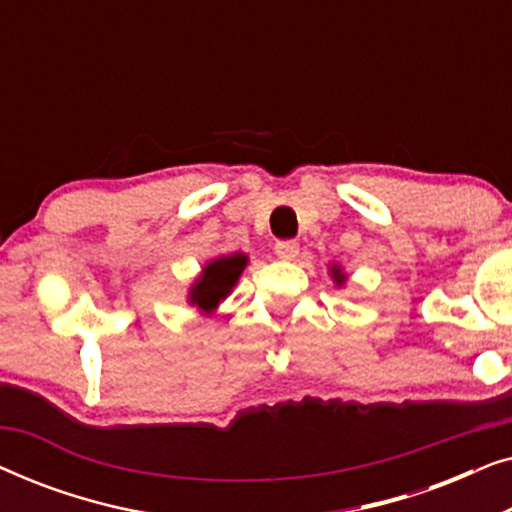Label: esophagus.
Instances as JSON below:
<instances>
[{
  "mask_svg": "<svg viewBox=\"0 0 512 512\" xmlns=\"http://www.w3.org/2000/svg\"><path fill=\"white\" fill-rule=\"evenodd\" d=\"M300 244L296 240H279L275 244V254L282 258V261H293L298 256Z\"/></svg>",
  "mask_w": 512,
  "mask_h": 512,
  "instance_id": "esophagus-1",
  "label": "esophagus"
}]
</instances>
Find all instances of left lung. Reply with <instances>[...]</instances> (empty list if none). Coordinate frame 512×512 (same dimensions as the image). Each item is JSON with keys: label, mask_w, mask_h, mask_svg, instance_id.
Masks as SVG:
<instances>
[{"label": "left lung", "mask_w": 512, "mask_h": 512, "mask_svg": "<svg viewBox=\"0 0 512 512\" xmlns=\"http://www.w3.org/2000/svg\"><path fill=\"white\" fill-rule=\"evenodd\" d=\"M333 277H335V282H338V284L345 282V275H340V270H333Z\"/></svg>", "instance_id": "obj_1"}]
</instances>
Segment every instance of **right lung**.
Instances as JSON below:
<instances>
[{
	"label": "right lung",
	"mask_w": 512,
	"mask_h": 512,
	"mask_svg": "<svg viewBox=\"0 0 512 512\" xmlns=\"http://www.w3.org/2000/svg\"><path fill=\"white\" fill-rule=\"evenodd\" d=\"M244 265H247L244 254L221 256L209 263L193 286L191 303L198 305L200 310H214L219 300L226 298L237 279H240Z\"/></svg>",
	"instance_id": "obj_1"
}]
</instances>
